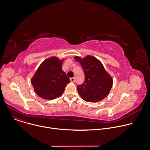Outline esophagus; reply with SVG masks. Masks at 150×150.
Wrapping results in <instances>:
<instances>
[{
	"mask_svg": "<svg viewBox=\"0 0 150 150\" xmlns=\"http://www.w3.org/2000/svg\"><path fill=\"white\" fill-rule=\"evenodd\" d=\"M70 81L71 82H75V78H71Z\"/></svg>",
	"mask_w": 150,
	"mask_h": 150,
	"instance_id": "1",
	"label": "esophagus"
}]
</instances>
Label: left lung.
<instances>
[{"label":"left lung","mask_w":150,"mask_h":150,"mask_svg":"<svg viewBox=\"0 0 150 150\" xmlns=\"http://www.w3.org/2000/svg\"><path fill=\"white\" fill-rule=\"evenodd\" d=\"M85 74V81L77 87L81 98L89 102H99L109 93L113 80L102 62L95 57L88 55L83 58L75 56Z\"/></svg>","instance_id":"1"}]
</instances>
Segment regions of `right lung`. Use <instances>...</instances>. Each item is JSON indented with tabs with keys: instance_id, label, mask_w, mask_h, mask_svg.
<instances>
[{
	"instance_id": "obj_1",
	"label": "right lung",
	"mask_w": 150,
	"mask_h": 150,
	"mask_svg": "<svg viewBox=\"0 0 150 150\" xmlns=\"http://www.w3.org/2000/svg\"><path fill=\"white\" fill-rule=\"evenodd\" d=\"M64 59L52 57L44 60L31 79L35 93L40 97L52 100L64 92L70 80L62 69Z\"/></svg>"
}]
</instances>
